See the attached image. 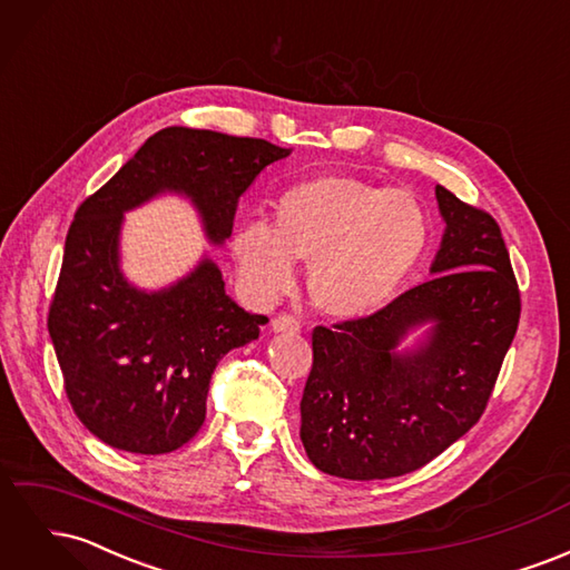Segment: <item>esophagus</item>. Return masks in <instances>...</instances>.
I'll list each match as a JSON object with an SVG mask.
<instances>
[{
    "instance_id": "34e87169",
    "label": "esophagus",
    "mask_w": 570,
    "mask_h": 570,
    "mask_svg": "<svg viewBox=\"0 0 570 570\" xmlns=\"http://www.w3.org/2000/svg\"><path fill=\"white\" fill-rule=\"evenodd\" d=\"M271 327H273V333H289V335H295V333L302 331V323H299V318L289 316V314H278V316H275V318L271 321Z\"/></svg>"
}]
</instances>
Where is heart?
Returning <instances> with one entry per match:
<instances>
[{
	"mask_svg": "<svg viewBox=\"0 0 570 570\" xmlns=\"http://www.w3.org/2000/svg\"><path fill=\"white\" fill-rule=\"evenodd\" d=\"M430 220L416 197L356 178L306 180L275 204V226L247 220L230 252L258 299L295 285L297 258H314L308 285L325 312L364 316L385 306L416 268Z\"/></svg>",
	"mask_w": 570,
	"mask_h": 570,
	"instance_id": "b5f03b06",
	"label": "heart"
}]
</instances>
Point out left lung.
I'll use <instances>...</instances> for the list:
<instances>
[{"label": "left lung", "mask_w": 570, "mask_h": 570, "mask_svg": "<svg viewBox=\"0 0 570 570\" xmlns=\"http://www.w3.org/2000/svg\"><path fill=\"white\" fill-rule=\"evenodd\" d=\"M435 195L446 228L433 278L312 333L299 438L327 475L385 480L440 456L480 421L519 331L521 292L497 220L442 185ZM430 320L423 348L393 352Z\"/></svg>", "instance_id": "1"}]
</instances>
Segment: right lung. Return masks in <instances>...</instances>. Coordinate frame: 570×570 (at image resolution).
<instances>
[{
    "label": "right lung",
    "instance_id": "right-lung-1",
    "mask_svg": "<svg viewBox=\"0 0 570 570\" xmlns=\"http://www.w3.org/2000/svg\"><path fill=\"white\" fill-rule=\"evenodd\" d=\"M287 154L258 137L164 128L78 206L47 327L68 402L101 442L166 454L193 440L218 361L256 340L268 321L226 295L209 258L151 295L128 285L118 271L124 212L166 189L180 193L195 202L212 243H223L239 195Z\"/></svg>",
    "mask_w": 570,
    "mask_h": 570
}]
</instances>
